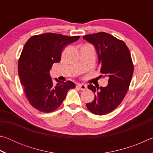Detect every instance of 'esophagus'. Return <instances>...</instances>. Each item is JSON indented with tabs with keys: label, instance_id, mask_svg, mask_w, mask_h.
<instances>
[{
	"label": "esophagus",
	"instance_id": "obj_1",
	"mask_svg": "<svg viewBox=\"0 0 153 153\" xmlns=\"http://www.w3.org/2000/svg\"><path fill=\"white\" fill-rule=\"evenodd\" d=\"M78 86L81 90H85L87 88V86L86 84H78Z\"/></svg>",
	"mask_w": 153,
	"mask_h": 153
}]
</instances>
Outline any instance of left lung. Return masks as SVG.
<instances>
[{"label": "left lung", "mask_w": 153, "mask_h": 153, "mask_svg": "<svg viewBox=\"0 0 153 153\" xmlns=\"http://www.w3.org/2000/svg\"><path fill=\"white\" fill-rule=\"evenodd\" d=\"M83 38L94 46L100 73L108 78L106 87L88 86L94 93V99L86 107L95 115H106L121 104L129 89L134 72L130 52L123 41L105 32L86 35Z\"/></svg>", "instance_id": "8db88e82"}]
</instances>
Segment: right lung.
<instances>
[{
  "label": "right lung",
  "instance_id": "right-lung-1",
  "mask_svg": "<svg viewBox=\"0 0 153 153\" xmlns=\"http://www.w3.org/2000/svg\"><path fill=\"white\" fill-rule=\"evenodd\" d=\"M79 38L46 33L33 36L25 44L18 61V74L25 97L36 109L43 113L55 111L68 90L76 87L71 81L57 79L55 86L49 72L53 63L60 62L63 48Z\"/></svg>",
  "mask_w": 153,
  "mask_h": 153
}]
</instances>
